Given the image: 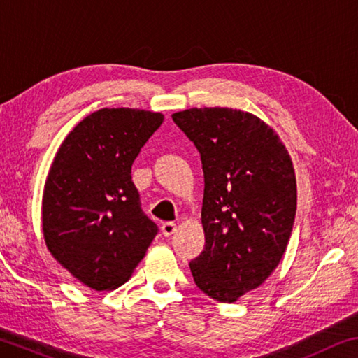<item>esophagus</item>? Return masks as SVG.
I'll list each match as a JSON object with an SVG mask.
<instances>
[{
	"instance_id": "34e87169",
	"label": "esophagus",
	"mask_w": 358,
	"mask_h": 358,
	"mask_svg": "<svg viewBox=\"0 0 358 358\" xmlns=\"http://www.w3.org/2000/svg\"><path fill=\"white\" fill-rule=\"evenodd\" d=\"M161 230H162V235H164V236H171V235H173L175 231H177V224L164 222L161 225Z\"/></svg>"
}]
</instances>
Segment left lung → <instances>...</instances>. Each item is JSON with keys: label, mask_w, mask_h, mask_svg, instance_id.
Instances as JSON below:
<instances>
[{"label": "left lung", "mask_w": 358, "mask_h": 358, "mask_svg": "<svg viewBox=\"0 0 358 358\" xmlns=\"http://www.w3.org/2000/svg\"><path fill=\"white\" fill-rule=\"evenodd\" d=\"M196 144L205 175V249L189 268L197 287L236 302L280 263L296 216V173L287 147L268 123L233 108L172 114Z\"/></svg>", "instance_id": "left-lung-1"}]
</instances>
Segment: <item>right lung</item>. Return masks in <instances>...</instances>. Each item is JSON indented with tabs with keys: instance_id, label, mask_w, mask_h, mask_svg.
<instances>
[{
	"instance_id": "right-lung-1",
	"label": "right lung",
	"mask_w": 358,
	"mask_h": 358,
	"mask_svg": "<svg viewBox=\"0 0 358 358\" xmlns=\"http://www.w3.org/2000/svg\"><path fill=\"white\" fill-rule=\"evenodd\" d=\"M161 113L99 109L57 150L42 196L47 249L84 287L111 291L131 277L158 227L141 210L131 166Z\"/></svg>"
}]
</instances>
